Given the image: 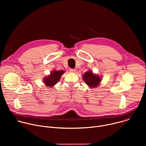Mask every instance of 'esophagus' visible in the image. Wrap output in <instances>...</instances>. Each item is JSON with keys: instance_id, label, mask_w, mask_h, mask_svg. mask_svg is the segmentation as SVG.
<instances>
[{"instance_id": "esophagus-1", "label": "esophagus", "mask_w": 146, "mask_h": 146, "mask_svg": "<svg viewBox=\"0 0 146 146\" xmlns=\"http://www.w3.org/2000/svg\"><path fill=\"white\" fill-rule=\"evenodd\" d=\"M75 71H76V70H75L74 69H73V68H70V72L73 73V72H75Z\"/></svg>"}]
</instances>
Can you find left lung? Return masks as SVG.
Wrapping results in <instances>:
<instances>
[{
  "instance_id": "8db88e82",
  "label": "left lung",
  "mask_w": 146,
  "mask_h": 146,
  "mask_svg": "<svg viewBox=\"0 0 146 146\" xmlns=\"http://www.w3.org/2000/svg\"><path fill=\"white\" fill-rule=\"evenodd\" d=\"M84 81L90 87L94 88L98 86L99 82L101 81V79L99 76L92 73V72H87L82 76Z\"/></svg>"
}]
</instances>
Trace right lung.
I'll use <instances>...</instances> for the list:
<instances>
[{
    "instance_id": "add662e5",
    "label": "right lung",
    "mask_w": 146,
    "mask_h": 146,
    "mask_svg": "<svg viewBox=\"0 0 146 146\" xmlns=\"http://www.w3.org/2000/svg\"><path fill=\"white\" fill-rule=\"evenodd\" d=\"M64 70H54L51 73V74L48 77L44 78V82L46 86L48 87H52L59 81L60 76L64 73Z\"/></svg>"
}]
</instances>
